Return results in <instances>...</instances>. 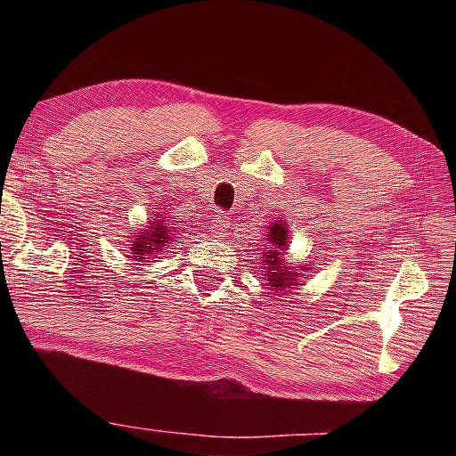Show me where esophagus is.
Instances as JSON below:
<instances>
[{"mask_svg": "<svg viewBox=\"0 0 456 456\" xmlns=\"http://www.w3.org/2000/svg\"><path fill=\"white\" fill-rule=\"evenodd\" d=\"M230 230V217L226 214H216L214 220H211V232L216 236H226V232Z\"/></svg>", "mask_w": 456, "mask_h": 456, "instance_id": "obj_1", "label": "esophagus"}]
</instances>
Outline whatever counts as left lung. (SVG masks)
Returning a JSON list of instances; mask_svg holds the SVG:
<instances>
[{"instance_id": "left-lung-1", "label": "left lung", "mask_w": 456, "mask_h": 456, "mask_svg": "<svg viewBox=\"0 0 456 456\" xmlns=\"http://www.w3.org/2000/svg\"><path fill=\"white\" fill-rule=\"evenodd\" d=\"M267 240L265 247L267 251L264 255H259L261 259V270H265V286H270V290H276L282 295V292H289L295 289V286L301 282L303 278V270H309L307 265H297V264H289L286 261V248H289V222L278 220L270 224L267 228Z\"/></svg>"}]
</instances>
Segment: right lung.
<instances>
[{
	"label": "right lung",
	"mask_w": 456,
	"mask_h": 456,
	"mask_svg": "<svg viewBox=\"0 0 456 456\" xmlns=\"http://www.w3.org/2000/svg\"><path fill=\"white\" fill-rule=\"evenodd\" d=\"M151 220L147 226H142L134 232H130V251H133L134 259H151L155 255L164 253V248H170L174 240L178 239V230L172 222H167L161 211H151Z\"/></svg>",
	"instance_id": "right-lung-1"
}]
</instances>
